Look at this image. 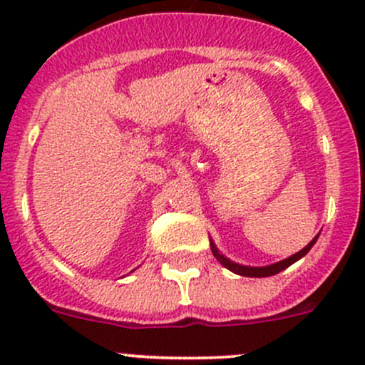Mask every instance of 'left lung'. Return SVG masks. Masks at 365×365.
Wrapping results in <instances>:
<instances>
[{"label": "left lung", "mask_w": 365, "mask_h": 365, "mask_svg": "<svg viewBox=\"0 0 365 365\" xmlns=\"http://www.w3.org/2000/svg\"><path fill=\"white\" fill-rule=\"evenodd\" d=\"M319 235H316L314 238H312L311 242H309L307 245H305L302 251H298L297 254H293V256L286 257V259L282 261H277V263H272V264H267V267H247V264H240V263H235V261H231L230 257L224 256L222 252L217 249V245L213 244V240L210 238V247H212V254L215 256V259L219 261L222 267H226L227 270H231L233 274H238V275H244V277H270V275H275L279 274V272L286 270L288 267H292L293 263H297L298 259H302V257L305 256L309 251L312 249V245L316 244V240H318Z\"/></svg>", "instance_id": "1"}]
</instances>
